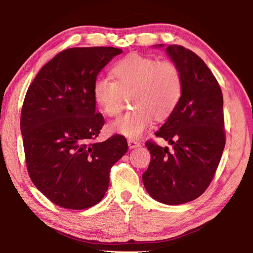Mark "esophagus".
<instances>
[{
	"label": "esophagus",
	"mask_w": 253,
	"mask_h": 253,
	"mask_svg": "<svg viewBox=\"0 0 253 253\" xmlns=\"http://www.w3.org/2000/svg\"><path fill=\"white\" fill-rule=\"evenodd\" d=\"M127 143H128V147H129L130 149L140 146V143L137 142V140H135V139H128Z\"/></svg>",
	"instance_id": "esophagus-1"
}]
</instances>
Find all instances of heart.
I'll return each mask as SVG.
<instances>
[{
    "mask_svg": "<svg viewBox=\"0 0 253 253\" xmlns=\"http://www.w3.org/2000/svg\"><path fill=\"white\" fill-rule=\"evenodd\" d=\"M115 81L97 78L92 97L102 113L115 117L121 113L125 96H130L134 109L109 125L111 131L129 138H139L152 124L169 117L182 97L183 79L177 66L169 60L130 53L111 69Z\"/></svg>",
    "mask_w": 253,
    "mask_h": 253,
    "instance_id": "heart-1",
    "label": "heart"
}]
</instances>
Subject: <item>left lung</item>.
I'll return each mask as SVG.
<instances>
[{
    "label": "left lung",
    "mask_w": 253,
    "mask_h": 253,
    "mask_svg": "<svg viewBox=\"0 0 253 253\" xmlns=\"http://www.w3.org/2000/svg\"><path fill=\"white\" fill-rule=\"evenodd\" d=\"M166 52L181 71L183 91L155 135L173 145V151L147 140L151 163L143 183L153 199L177 205L202 195L219 166L225 145L223 96L212 71L193 51L172 44Z\"/></svg>",
    "instance_id": "left-lung-1"
}]
</instances>
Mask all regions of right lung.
Segmentation results:
<instances>
[{
    "instance_id": "1",
    "label": "right lung",
    "mask_w": 253,
    "mask_h": 253,
    "mask_svg": "<svg viewBox=\"0 0 253 253\" xmlns=\"http://www.w3.org/2000/svg\"><path fill=\"white\" fill-rule=\"evenodd\" d=\"M122 52L111 46L63 50L29 85L20 123L29 176L61 208L84 210L99 203L110 169L128 149L122 135L95 142L105 119L96 111L92 85Z\"/></svg>"
}]
</instances>
